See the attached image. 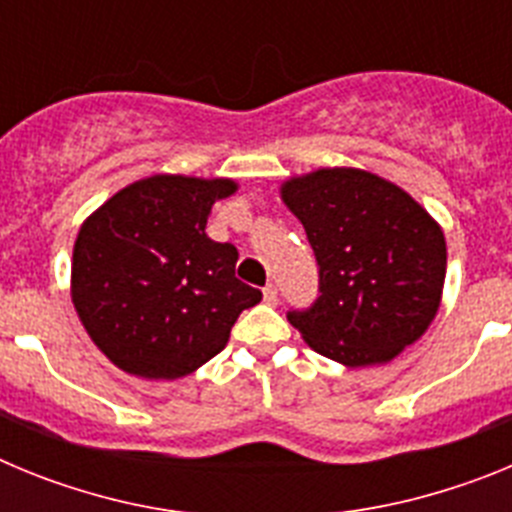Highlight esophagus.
Instances as JSON below:
<instances>
[{
    "label": "esophagus",
    "mask_w": 512,
    "mask_h": 512,
    "mask_svg": "<svg viewBox=\"0 0 512 512\" xmlns=\"http://www.w3.org/2000/svg\"><path fill=\"white\" fill-rule=\"evenodd\" d=\"M264 302H266V305H277V302H279L277 287H274V284H266V287H264Z\"/></svg>",
    "instance_id": "obj_1"
}]
</instances>
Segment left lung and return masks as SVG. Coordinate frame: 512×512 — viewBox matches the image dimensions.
I'll use <instances>...</instances> for the list:
<instances>
[{
  "mask_svg": "<svg viewBox=\"0 0 512 512\" xmlns=\"http://www.w3.org/2000/svg\"><path fill=\"white\" fill-rule=\"evenodd\" d=\"M318 261V297L287 320L346 366L390 361L436 318L446 241L395 184L359 169H320L282 187Z\"/></svg>",
  "mask_w": 512,
  "mask_h": 512,
  "instance_id": "1",
  "label": "left lung"
}]
</instances>
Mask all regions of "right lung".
<instances>
[{"instance_id":"obj_1","label":"right lung","mask_w":512,"mask_h":512,"mask_svg":"<svg viewBox=\"0 0 512 512\" xmlns=\"http://www.w3.org/2000/svg\"><path fill=\"white\" fill-rule=\"evenodd\" d=\"M230 179L151 176L81 225L71 297L81 323L122 372L176 379L225 348L261 292L235 277L238 248L205 233Z\"/></svg>"}]
</instances>
